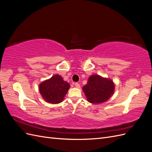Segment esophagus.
<instances>
[{
    "instance_id": "obj_1",
    "label": "esophagus",
    "mask_w": 152,
    "mask_h": 152,
    "mask_svg": "<svg viewBox=\"0 0 152 152\" xmlns=\"http://www.w3.org/2000/svg\"><path fill=\"white\" fill-rule=\"evenodd\" d=\"M75 86L76 87H77V88H79V87H80V84L78 83V82H76V83L75 84Z\"/></svg>"
}]
</instances>
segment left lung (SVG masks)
Returning a JSON list of instances; mask_svg holds the SVG:
<instances>
[{"instance_id": "obj_1", "label": "left lung", "mask_w": 152, "mask_h": 152, "mask_svg": "<svg viewBox=\"0 0 152 152\" xmlns=\"http://www.w3.org/2000/svg\"><path fill=\"white\" fill-rule=\"evenodd\" d=\"M115 86L112 80L98 75L91 76L83 91L88 102L98 104L107 101L114 92Z\"/></svg>"}]
</instances>
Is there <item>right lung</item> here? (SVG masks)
Listing matches in <instances>:
<instances>
[{
	"label": "right lung",
	"mask_w": 152,
	"mask_h": 152,
	"mask_svg": "<svg viewBox=\"0 0 152 152\" xmlns=\"http://www.w3.org/2000/svg\"><path fill=\"white\" fill-rule=\"evenodd\" d=\"M70 88V84L64 81L60 75H55L39 86L40 93L47 102L61 103Z\"/></svg>",
	"instance_id": "right-lung-1"
}]
</instances>
